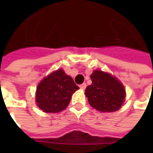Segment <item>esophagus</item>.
I'll use <instances>...</instances> for the list:
<instances>
[{
  "mask_svg": "<svg viewBox=\"0 0 153 153\" xmlns=\"http://www.w3.org/2000/svg\"><path fill=\"white\" fill-rule=\"evenodd\" d=\"M86 87H87V84H86V83H82L81 85H79V88H80L81 89H85Z\"/></svg>",
  "mask_w": 153,
  "mask_h": 153,
  "instance_id": "34e87169",
  "label": "esophagus"
}]
</instances>
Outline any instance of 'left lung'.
<instances>
[{"mask_svg":"<svg viewBox=\"0 0 153 153\" xmlns=\"http://www.w3.org/2000/svg\"><path fill=\"white\" fill-rule=\"evenodd\" d=\"M92 84L88 86L85 95L89 105L97 111L111 112L118 111L124 102V86L115 77L96 70L90 75Z\"/></svg>","mask_w":153,"mask_h":153,"instance_id":"8db88e82","label":"left lung"}]
</instances>
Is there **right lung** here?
<instances>
[{
	"label": "right lung",
	"mask_w": 153,
	"mask_h": 153,
	"mask_svg": "<svg viewBox=\"0 0 153 153\" xmlns=\"http://www.w3.org/2000/svg\"><path fill=\"white\" fill-rule=\"evenodd\" d=\"M79 89L73 78L58 69L45 77L36 90L37 105L44 112H59L70 103L72 95Z\"/></svg>",
	"instance_id": "1"
}]
</instances>
